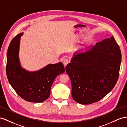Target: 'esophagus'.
<instances>
[{
  "label": "esophagus",
  "instance_id": "1",
  "mask_svg": "<svg viewBox=\"0 0 127 127\" xmlns=\"http://www.w3.org/2000/svg\"><path fill=\"white\" fill-rule=\"evenodd\" d=\"M69 60L67 59V58H64V59H63V61H62V62H63V64H64V65L65 66L66 65L69 63Z\"/></svg>",
  "mask_w": 127,
  "mask_h": 127
}]
</instances>
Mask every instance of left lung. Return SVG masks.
<instances>
[{"label":"left lung","instance_id":"obj_1","mask_svg":"<svg viewBox=\"0 0 127 127\" xmlns=\"http://www.w3.org/2000/svg\"><path fill=\"white\" fill-rule=\"evenodd\" d=\"M121 62V50L113 36L85 53L74 54L65 67L73 100L89 105L102 99L116 85Z\"/></svg>","mask_w":127,"mask_h":127}]
</instances>
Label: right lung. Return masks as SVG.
Instances as JSON below:
<instances>
[{"instance_id": "obj_1", "label": "right lung", "mask_w": 127, "mask_h": 127, "mask_svg": "<svg viewBox=\"0 0 127 127\" xmlns=\"http://www.w3.org/2000/svg\"><path fill=\"white\" fill-rule=\"evenodd\" d=\"M23 32L11 41L8 48L6 71L11 86L22 99L29 102H42L50 95L54 81L65 72L63 63L48 64L40 70L30 72L21 66L19 59L20 40Z\"/></svg>"}]
</instances>
